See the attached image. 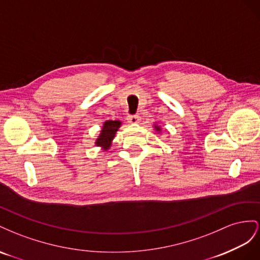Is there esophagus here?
Returning <instances> with one entry per match:
<instances>
[{
  "label": "esophagus",
  "instance_id": "34e87169",
  "mask_svg": "<svg viewBox=\"0 0 260 260\" xmlns=\"http://www.w3.org/2000/svg\"><path fill=\"white\" fill-rule=\"evenodd\" d=\"M127 121L132 124H136L139 123L140 121V116L139 115H128L127 116Z\"/></svg>",
  "mask_w": 260,
  "mask_h": 260
}]
</instances>
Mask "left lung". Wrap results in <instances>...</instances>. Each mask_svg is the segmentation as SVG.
<instances>
[{"label":"left lung","instance_id":"8db88e82","mask_svg":"<svg viewBox=\"0 0 260 260\" xmlns=\"http://www.w3.org/2000/svg\"><path fill=\"white\" fill-rule=\"evenodd\" d=\"M153 127H154V129L155 131H157V132H161V127H160V126H158V125H153Z\"/></svg>","mask_w":260,"mask_h":260}]
</instances>
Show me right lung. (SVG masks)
<instances>
[{"label":"right lung","instance_id":"right-lung-1","mask_svg":"<svg viewBox=\"0 0 260 260\" xmlns=\"http://www.w3.org/2000/svg\"><path fill=\"white\" fill-rule=\"evenodd\" d=\"M122 122L120 121H106L102 125L100 135L95 139V146L101 147L102 150L107 151L112 145V140L115 137L116 132L121 127Z\"/></svg>","mask_w":260,"mask_h":260}]
</instances>
